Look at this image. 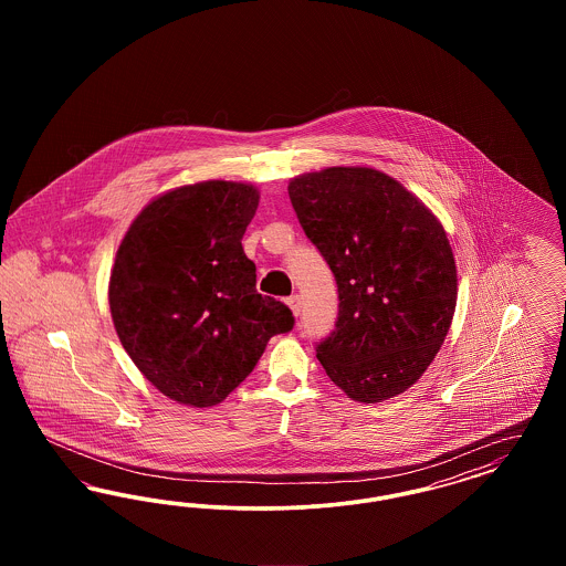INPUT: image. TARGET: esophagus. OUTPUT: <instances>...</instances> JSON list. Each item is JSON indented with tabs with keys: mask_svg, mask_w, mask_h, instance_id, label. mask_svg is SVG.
Returning <instances> with one entry per match:
<instances>
[{
	"mask_svg": "<svg viewBox=\"0 0 566 566\" xmlns=\"http://www.w3.org/2000/svg\"><path fill=\"white\" fill-rule=\"evenodd\" d=\"M286 305L293 310L295 316H298V312H301V298H298V295L289 296V298H286Z\"/></svg>",
	"mask_w": 566,
	"mask_h": 566,
	"instance_id": "34e87169",
	"label": "esophagus"
}]
</instances>
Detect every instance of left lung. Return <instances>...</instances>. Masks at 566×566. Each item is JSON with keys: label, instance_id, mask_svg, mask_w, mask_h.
Wrapping results in <instances>:
<instances>
[{"label": "left lung", "instance_id": "left-lung-1", "mask_svg": "<svg viewBox=\"0 0 566 566\" xmlns=\"http://www.w3.org/2000/svg\"><path fill=\"white\" fill-rule=\"evenodd\" d=\"M289 197L333 271L335 331L316 356L350 399L381 403L427 371L457 310V263L441 222L371 167L303 174Z\"/></svg>", "mask_w": 566, "mask_h": 566}]
</instances>
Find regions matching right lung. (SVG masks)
Segmentation results:
<instances>
[{
  "label": "right lung",
  "instance_id": "1",
  "mask_svg": "<svg viewBox=\"0 0 566 566\" xmlns=\"http://www.w3.org/2000/svg\"><path fill=\"white\" fill-rule=\"evenodd\" d=\"M259 208L252 185L210 180L169 190L135 218L109 275V312L135 367L165 397L220 403L256 367L293 312L256 293L243 254Z\"/></svg>",
  "mask_w": 566,
  "mask_h": 566
}]
</instances>
